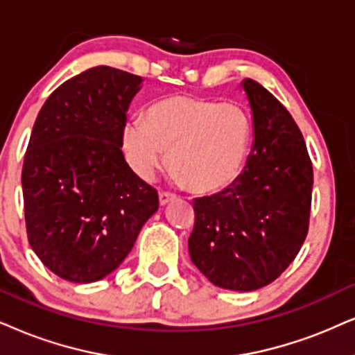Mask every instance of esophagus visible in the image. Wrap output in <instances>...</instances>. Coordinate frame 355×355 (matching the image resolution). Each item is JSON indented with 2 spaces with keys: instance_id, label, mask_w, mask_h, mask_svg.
Returning a JSON list of instances; mask_svg holds the SVG:
<instances>
[{
  "instance_id": "34e87169",
  "label": "esophagus",
  "mask_w": 355,
  "mask_h": 355,
  "mask_svg": "<svg viewBox=\"0 0 355 355\" xmlns=\"http://www.w3.org/2000/svg\"><path fill=\"white\" fill-rule=\"evenodd\" d=\"M172 200H175V195H172V193H168V191H160V193H159L160 206L168 205Z\"/></svg>"
}]
</instances>
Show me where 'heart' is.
<instances>
[{
  "label": "heart",
  "mask_w": 355,
  "mask_h": 355,
  "mask_svg": "<svg viewBox=\"0 0 355 355\" xmlns=\"http://www.w3.org/2000/svg\"><path fill=\"white\" fill-rule=\"evenodd\" d=\"M252 124L232 101L170 96L124 125L123 146L139 177L149 178L164 164L200 195L230 188L248 162Z\"/></svg>",
  "instance_id": "obj_1"
}]
</instances>
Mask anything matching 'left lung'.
<instances>
[{"mask_svg": "<svg viewBox=\"0 0 355 355\" xmlns=\"http://www.w3.org/2000/svg\"><path fill=\"white\" fill-rule=\"evenodd\" d=\"M254 144L241 177L216 195L193 200L191 262L219 288L252 291L293 262L308 234L313 165L286 107L254 80L242 82Z\"/></svg>", "mask_w": 355, "mask_h": 355, "instance_id": "8db88e82", "label": "left lung"}]
</instances>
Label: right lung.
I'll use <instances>...</instances> for the list:
<instances>
[{
    "mask_svg": "<svg viewBox=\"0 0 355 355\" xmlns=\"http://www.w3.org/2000/svg\"><path fill=\"white\" fill-rule=\"evenodd\" d=\"M142 78L93 67L39 111L22 165L26 230L40 262L75 284L121 266L159 195L125 164V113Z\"/></svg>",
    "mask_w": 355,
    "mask_h": 355,
    "instance_id": "right-lung-1",
    "label": "right lung"
}]
</instances>
